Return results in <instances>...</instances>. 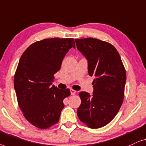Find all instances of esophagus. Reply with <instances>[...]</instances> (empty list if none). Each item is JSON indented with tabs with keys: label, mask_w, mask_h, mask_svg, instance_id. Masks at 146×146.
Wrapping results in <instances>:
<instances>
[{
	"label": "esophagus",
	"mask_w": 146,
	"mask_h": 146,
	"mask_svg": "<svg viewBox=\"0 0 146 146\" xmlns=\"http://www.w3.org/2000/svg\"><path fill=\"white\" fill-rule=\"evenodd\" d=\"M75 93H76V91H75V90H73V89H71V94H72V95L75 94Z\"/></svg>",
	"instance_id": "1"
}]
</instances>
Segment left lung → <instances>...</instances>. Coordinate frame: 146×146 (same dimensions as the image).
<instances>
[{
    "mask_svg": "<svg viewBox=\"0 0 146 146\" xmlns=\"http://www.w3.org/2000/svg\"><path fill=\"white\" fill-rule=\"evenodd\" d=\"M77 48L88 60V71L94 79L91 96L80 92L77 116L91 128L108 124L118 113L124 96L126 73L116 49L96 38L75 39Z\"/></svg>",
    "mask_w": 146,
    "mask_h": 146,
    "instance_id": "obj_1",
    "label": "left lung"
}]
</instances>
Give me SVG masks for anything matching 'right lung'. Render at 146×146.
I'll return each instance as SVG.
<instances>
[{"instance_id":"obj_1","label":"right lung","mask_w":146,"mask_h":146,"mask_svg":"<svg viewBox=\"0 0 146 146\" xmlns=\"http://www.w3.org/2000/svg\"><path fill=\"white\" fill-rule=\"evenodd\" d=\"M75 48L73 38H49L33 43L20 57L14 77L19 107L36 128L47 129L58 122L63 99L70 90L52 86L65 55Z\"/></svg>"}]
</instances>
